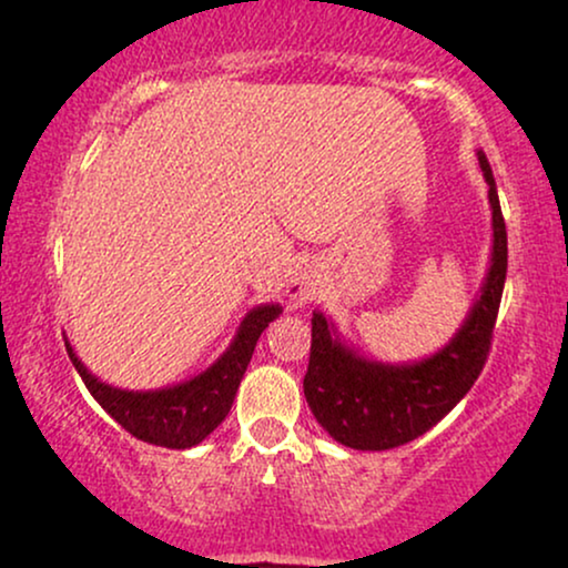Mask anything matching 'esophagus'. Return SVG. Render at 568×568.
I'll return each mask as SVG.
<instances>
[{
  "instance_id": "obj_1",
  "label": "esophagus",
  "mask_w": 568,
  "mask_h": 568,
  "mask_svg": "<svg viewBox=\"0 0 568 568\" xmlns=\"http://www.w3.org/2000/svg\"><path fill=\"white\" fill-rule=\"evenodd\" d=\"M286 292H290V300L300 302V305H302V302L313 300V294H315V290L307 282H292L290 290H286Z\"/></svg>"
}]
</instances>
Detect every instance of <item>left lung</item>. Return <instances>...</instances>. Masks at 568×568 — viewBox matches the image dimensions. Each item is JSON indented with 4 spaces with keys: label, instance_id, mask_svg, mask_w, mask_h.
<instances>
[{
    "label": "left lung",
    "instance_id": "obj_1",
    "mask_svg": "<svg viewBox=\"0 0 568 568\" xmlns=\"http://www.w3.org/2000/svg\"><path fill=\"white\" fill-rule=\"evenodd\" d=\"M477 161L488 182L493 213L490 266L467 318L446 347L415 363H381L359 355L338 336L334 321L313 313L311 365L302 386L318 425L342 446L386 452L423 436L464 399L488 359L509 247L496 180L483 151H477Z\"/></svg>",
    "mask_w": 568,
    "mask_h": 568
}]
</instances>
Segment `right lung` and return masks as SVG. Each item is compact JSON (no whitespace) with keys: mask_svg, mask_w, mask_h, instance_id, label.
I'll return each instance as SVG.
<instances>
[{"mask_svg":"<svg viewBox=\"0 0 568 568\" xmlns=\"http://www.w3.org/2000/svg\"><path fill=\"white\" fill-rule=\"evenodd\" d=\"M278 315H282V305H276V302L255 305L242 318L232 344L216 363L190 381L164 388H149V392H130V388L99 381L80 363L70 342L64 344H68V355L88 392L124 430L153 446L193 448L209 438L230 415L257 338Z\"/></svg>","mask_w":568,"mask_h":568,"instance_id":"1","label":"right lung"}]
</instances>
